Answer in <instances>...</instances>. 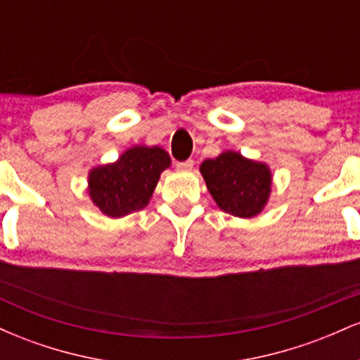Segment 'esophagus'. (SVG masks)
<instances>
[{"mask_svg":"<svg viewBox=\"0 0 360 360\" xmlns=\"http://www.w3.org/2000/svg\"><path fill=\"white\" fill-rule=\"evenodd\" d=\"M193 166H194V162H193L191 159L184 160V162H177V164H176V167L179 169V171H191Z\"/></svg>","mask_w":360,"mask_h":360,"instance_id":"34e87169","label":"esophagus"}]
</instances>
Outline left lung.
<instances>
[{
	"label": "left lung",
	"mask_w": 360,
	"mask_h": 360,
	"mask_svg": "<svg viewBox=\"0 0 360 360\" xmlns=\"http://www.w3.org/2000/svg\"><path fill=\"white\" fill-rule=\"evenodd\" d=\"M206 188L221 212L238 218H254L269 203L272 172L266 162L225 150L200 166Z\"/></svg>",
	"instance_id": "left-lung-1"
}]
</instances>
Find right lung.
<instances>
[{
    "label": "right lung",
    "mask_w": 360,
    "mask_h": 360,
    "mask_svg": "<svg viewBox=\"0 0 360 360\" xmlns=\"http://www.w3.org/2000/svg\"><path fill=\"white\" fill-rule=\"evenodd\" d=\"M167 167H171V157L162 147L134 146L115 162L91 169L88 194L106 217H127L146 208Z\"/></svg>",
    "instance_id": "add662e5"
}]
</instances>
